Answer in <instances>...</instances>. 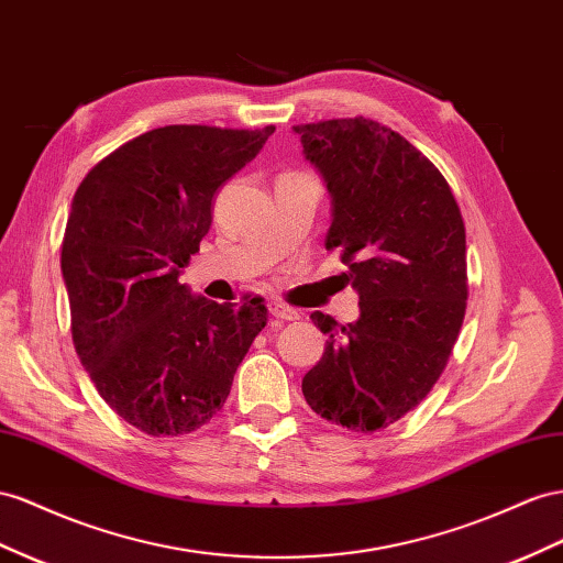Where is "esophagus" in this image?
Instances as JSON below:
<instances>
[{
	"instance_id": "1",
	"label": "esophagus",
	"mask_w": 563,
	"mask_h": 563,
	"mask_svg": "<svg viewBox=\"0 0 563 563\" xmlns=\"http://www.w3.org/2000/svg\"><path fill=\"white\" fill-rule=\"evenodd\" d=\"M267 308H269V314H272V317H275V319H284V322H294V319L300 317L298 310L284 306V302H279V300H269Z\"/></svg>"
}]
</instances>
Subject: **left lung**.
<instances>
[{
    "mask_svg": "<svg viewBox=\"0 0 563 563\" xmlns=\"http://www.w3.org/2000/svg\"><path fill=\"white\" fill-rule=\"evenodd\" d=\"M331 196L327 249H341L360 317L327 333L302 376L319 417L372 433L415 409L443 374L466 310V234L445 177L405 136L367 118L296 125Z\"/></svg>",
    "mask_w": 563,
    "mask_h": 563,
    "instance_id": "obj_1",
    "label": "left lung"
}]
</instances>
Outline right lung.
<instances>
[{
  "instance_id": "right-lung-1",
  "label": "right lung",
  "mask_w": 563,
  "mask_h": 563,
  "mask_svg": "<svg viewBox=\"0 0 563 563\" xmlns=\"http://www.w3.org/2000/svg\"><path fill=\"white\" fill-rule=\"evenodd\" d=\"M275 128L168 125L97 163L73 196L60 246L73 343L101 398L148 435L201 429L267 324L179 275L212 222V199Z\"/></svg>"
}]
</instances>
